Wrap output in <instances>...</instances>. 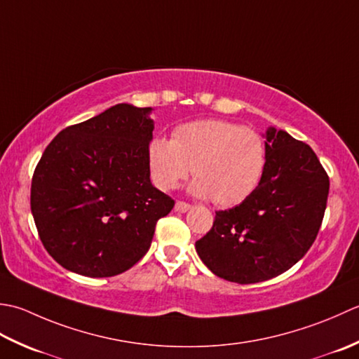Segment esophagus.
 I'll return each mask as SVG.
<instances>
[{
    "label": "esophagus",
    "mask_w": 359,
    "mask_h": 359,
    "mask_svg": "<svg viewBox=\"0 0 359 359\" xmlns=\"http://www.w3.org/2000/svg\"><path fill=\"white\" fill-rule=\"evenodd\" d=\"M190 209V204L186 201H177L175 203V210L177 212H187Z\"/></svg>",
    "instance_id": "34e87169"
}]
</instances>
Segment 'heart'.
<instances>
[{
    "instance_id": "obj_1",
    "label": "heart",
    "mask_w": 359,
    "mask_h": 359,
    "mask_svg": "<svg viewBox=\"0 0 359 359\" xmlns=\"http://www.w3.org/2000/svg\"><path fill=\"white\" fill-rule=\"evenodd\" d=\"M155 184L177 187L192 172L190 192L233 206L250 196L266 169V144L257 131L228 121H195L175 128L172 141L155 137L149 145Z\"/></svg>"
}]
</instances>
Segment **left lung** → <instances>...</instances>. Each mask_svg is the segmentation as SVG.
<instances>
[{
  "label": "left lung",
  "mask_w": 359,
  "mask_h": 359,
  "mask_svg": "<svg viewBox=\"0 0 359 359\" xmlns=\"http://www.w3.org/2000/svg\"><path fill=\"white\" fill-rule=\"evenodd\" d=\"M266 169L238 206L215 212L195 243L212 273L257 283L287 271L310 250L323 223L330 181L316 153L287 131L266 130Z\"/></svg>",
  "instance_id": "obj_1"
}]
</instances>
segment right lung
<instances>
[{
	"mask_svg": "<svg viewBox=\"0 0 359 359\" xmlns=\"http://www.w3.org/2000/svg\"><path fill=\"white\" fill-rule=\"evenodd\" d=\"M151 108L118 104L67 127L43 151L31 210L43 246L72 273L111 277L141 260L175 201L153 187Z\"/></svg>",
	"mask_w": 359,
	"mask_h": 359,
	"instance_id": "right-lung-1",
	"label": "right lung"
}]
</instances>
